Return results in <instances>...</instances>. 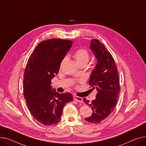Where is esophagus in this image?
Returning <instances> with one entry per match:
<instances>
[{
    "mask_svg": "<svg viewBox=\"0 0 146 146\" xmlns=\"http://www.w3.org/2000/svg\"><path fill=\"white\" fill-rule=\"evenodd\" d=\"M73 98L76 101L78 102L79 103H82L83 102V98H80V97H79V96H77L74 95V96H73Z\"/></svg>",
    "mask_w": 146,
    "mask_h": 146,
    "instance_id": "obj_1",
    "label": "esophagus"
}]
</instances>
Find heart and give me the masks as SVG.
I'll return each mask as SVG.
<instances>
[{
  "label": "heart",
  "instance_id": "1",
  "mask_svg": "<svg viewBox=\"0 0 146 146\" xmlns=\"http://www.w3.org/2000/svg\"><path fill=\"white\" fill-rule=\"evenodd\" d=\"M73 57L74 58L75 60L76 61L77 64H80L82 63L86 64L88 63L90 56L89 53L87 50L84 49V48H80V49L77 50L73 54ZM65 60V59H63L62 61V63Z\"/></svg>",
  "mask_w": 146,
  "mask_h": 146
}]
</instances>
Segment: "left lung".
Returning <instances> with one entry per match:
<instances>
[{"instance_id":"1","label":"left lung","mask_w":146,"mask_h":146,"mask_svg":"<svg viewBox=\"0 0 146 146\" xmlns=\"http://www.w3.org/2000/svg\"><path fill=\"white\" fill-rule=\"evenodd\" d=\"M90 49L95 55L97 64L89 80V85L98 93L91 103L84 98L83 101L93 110L86 121L98 124L106 119L114 110L120 91L119 75L112 55L98 39L91 41Z\"/></svg>"}]
</instances>
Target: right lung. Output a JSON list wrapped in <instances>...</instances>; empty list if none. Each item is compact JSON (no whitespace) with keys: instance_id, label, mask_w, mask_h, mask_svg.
Listing matches in <instances>:
<instances>
[{"instance_id":"right-lung-1","label":"right lung","mask_w":146,"mask_h":146,"mask_svg":"<svg viewBox=\"0 0 146 146\" xmlns=\"http://www.w3.org/2000/svg\"><path fill=\"white\" fill-rule=\"evenodd\" d=\"M72 43L50 38L38 43L29 58L23 76L24 97L33 117L43 125L57 124L65 104L73 100L71 93H59L50 86Z\"/></svg>"}]
</instances>
